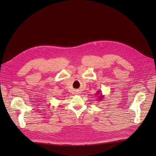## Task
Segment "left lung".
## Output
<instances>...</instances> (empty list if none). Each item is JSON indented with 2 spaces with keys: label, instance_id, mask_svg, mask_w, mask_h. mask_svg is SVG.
Returning a JSON list of instances; mask_svg holds the SVG:
<instances>
[{
  "label": "left lung",
  "instance_id": "1",
  "mask_svg": "<svg viewBox=\"0 0 156 156\" xmlns=\"http://www.w3.org/2000/svg\"><path fill=\"white\" fill-rule=\"evenodd\" d=\"M96 96H97L98 97V101H102V100H103V99H104V95H102V94L101 93V91H97V93H96Z\"/></svg>",
  "mask_w": 156,
  "mask_h": 156
}]
</instances>
